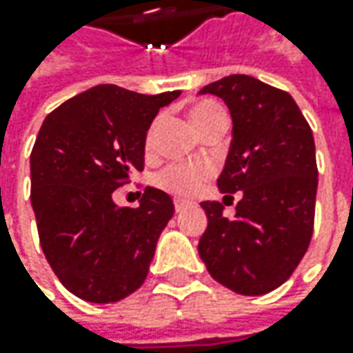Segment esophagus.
<instances>
[{"label": "esophagus", "mask_w": 353, "mask_h": 353, "mask_svg": "<svg viewBox=\"0 0 353 353\" xmlns=\"http://www.w3.org/2000/svg\"><path fill=\"white\" fill-rule=\"evenodd\" d=\"M186 208H188V202H186V200H181V198H176V200H174V210L183 212L186 210Z\"/></svg>", "instance_id": "1"}]
</instances>
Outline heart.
<instances>
[{
    "mask_svg": "<svg viewBox=\"0 0 353 353\" xmlns=\"http://www.w3.org/2000/svg\"><path fill=\"white\" fill-rule=\"evenodd\" d=\"M190 117H192L194 125L204 133L214 121L224 117V112L218 103L210 102V100H200L190 108ZM153 135H155V128H151L149 135H147V145L153 143ZM210 176L212 167L206 163H170L169 167L157 172L155 184L174 196L190 198L196 196Z\"/></svg>",
    "mask_w": 353,
    "mask_h": 353,
    "instance_id": "heart-1",
    "label": "heart"
}]
</instances>
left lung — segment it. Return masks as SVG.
I'll use <instances>...</instances> for the list:
<instances>
[{"instance_id": "1", "label": "left lung", "mask_w": 353, "mask_h": 353, "mask_svg": "<svg viewBox=\"0 0 353 353\" xmlns=\"http://www.w3.org/2000/svg\"><path fill=\"white\" fill-rule=\"evenodd\" d=\"M222 98L232 116V145L218 188L241 192L236 216L222 202L200 206L208 228L198 253L208 273L230 291L259 296L281 287L305 257L319 188L312 129L291 94L245 74L200 90Z\"/></svg>"}]
</instances>
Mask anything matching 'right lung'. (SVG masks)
I'll list each match as a JSON object with an SVG mask.
<instances>
[{
    "label": "right lung",
    "instance_id": "1",
    "mask_svg": "<svg viewBox=\"0 0 353 353\" xmlns=\"http://www.w3.org/2000/svg\"><path fill=\"white\" fill-rule=\"evenodd\" d=\"M179 96L100 84L61 103L41 125L31 151L39 239L54 275L82 301L117 303L149 273L174 204L153 186L139 208H119L112 194L143 170L147 131Z\"/></svg>",
    "mask_w": 353,
    "mask_h": 353
}]
</instances>
